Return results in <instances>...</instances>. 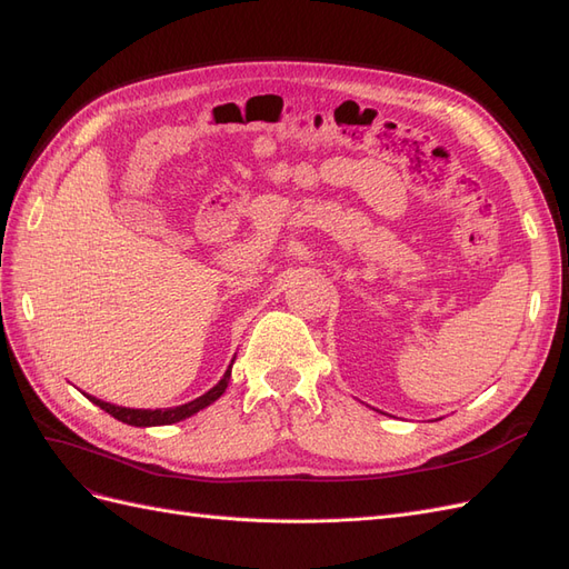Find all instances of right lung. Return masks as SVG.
Returning a JSON list of instances; mask_svg holds the SVG:
<instances>
[{"label": "right lung", "instance_id": "1", "mask_svg": "<svg viewBox=\"0 0 569 569\" xmlns=\"http://www.w3.org/2000/svg\"><path fill=\"white\" fill-rule=\"evenodd\" d=\"M232 363H234V358H232ZM232 363L228 366L226 375L220 377V382H218L213 389L201 393L199 399L189 401V403H182V406H176V408H157V410H149V408H147V410H144V408H123V406H113V403H107V401H101V399H94V396H90V393H84V396H88V399H90L94 406H99L101 410H107L109 416H113L116 420L126 422V425H132V427L173 425V422H180V420H184V418H192L194 412H199V410L206 408V406H211L213 401L220 399L222 393H226L228 382H230V375H232Z\"/></svg>", "mask_w": 569, "mask_h": 569}]
</instances>
